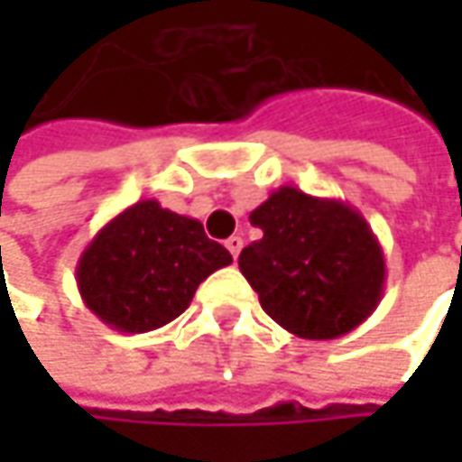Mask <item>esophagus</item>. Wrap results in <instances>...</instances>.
Listing matches in <instances>:
<instances>
[{"label":"esophagus","instance_id":"esophagus-1","mask_svg":"<svg viewBox=\"0 0 462 462\" xmlns=\"http://www.w3.org/2000/svg\"><path fill=\"white\" fill-rule=\"evenodd\" d=\"M225 245H227V251L232 254V259H237V254H240V248H243V237L240 235H232L225 240Z\"/></svg>","mask_w":462,"mask_h":462}]
</instances>
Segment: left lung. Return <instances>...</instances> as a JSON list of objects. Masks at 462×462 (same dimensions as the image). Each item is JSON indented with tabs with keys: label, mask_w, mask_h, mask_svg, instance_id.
<instances>
[{
	"label": "left lung",
	"mask_w": 462,
	"mask_h": 462,
	"mask_svg": "<svg viewBox=\"0 0 462 462\" xmlns=\"http://www.w3.org/2000/svg\"><path fill=\"white\" fill-rule=\"evenodd\" d=\"M248 219L262 237L237 267L273 321L302 339H337L374 313L385 256L353 206L281 187Z\"/></svg>",
	"instance_id": "1"
}]
</instances>
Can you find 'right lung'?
Returning a JSON list of instances; mask_svg holds the SVG:
<instances>
[{
    "instance_id": "obj_1",
    "label": "right lung",
    "mask_w": 462,
    "mask_h": 462,
    "mask_svg": "<svg viewBox=\"0 0 462 462\" xmlns=\"http://www.w3.org/2000/svg\"><path fill=\"white\" fill-rule=\"evenodd\" d=\"M230 262V251L208 240L198 219L139 200L88 243L77 289L106 326L143 334L179 319L198 286Z\"/></svg>"
}]
</instances>
